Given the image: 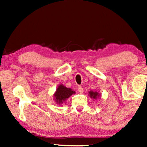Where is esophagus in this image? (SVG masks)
I'll use <instances>...</instances> for the list:
<instances>
[{"mask_svg":"<svg viewBox=\"0 0 147 147\" xmlns=\"http://www.w3.org/2000/svg\"><path fill=\"white\" fill-rule=\"evenodd\" d=\"M78 91H79V92H80V94L83 93L84 90H83V88H82V86H79V87H78Z\"/></svg>","mask_w":147,"mask_h":147,"instance_id":"obj_1","label":"esophagus"}]
</instances>
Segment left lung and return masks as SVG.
I'll use <instances>...</instances> for the list:
<instances>
[{
    "mask_svg": "<svg viewBox=\"0 0 147 147\" xmlns=\"http://www.w3.org/2000/svg\"><path fill=\"white\" fill-rule=\"evenodd\" d=\"M89 96L92 99H94V100H96L97 98H100V94L98 92H96V91H90L89 92Z\"/></svg>",
    "mask_w": 147,
    "mask_h": 147,
    "instance_id": "8db88e82",
    "label": "left lung"
}]
</instances>
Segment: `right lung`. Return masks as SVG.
<instances>
[{"label": "right lung", "mask_w": 147, "mask_h": 147, "mask_svg": "<svg viewBox=\"0 0 147 147\" xmlns=\"http://www.w3.org/2000/svg\"><path fill=\"white\" fill-rule=\"evenodd\" d=\"M74 94H76V92L74 91L71 88H66L63 84H60L53 94L54 100L58 105L61 106L63 102H65L67 98Z\"/></svg>", "instance_id": "1"}]
</instances>
